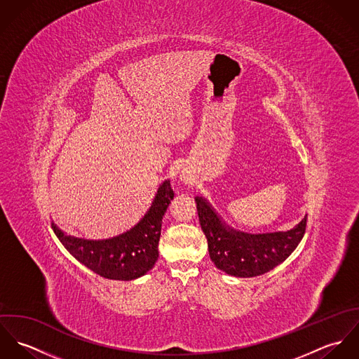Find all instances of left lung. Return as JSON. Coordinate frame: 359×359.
Segmentation results:
<instances>
[{
  "label": "left lung",
  "mask_w": 359,
  "mask_h": 359,
  "mask_svg": "<svg viewBox=\"0 0 359 359\" xmlns=\"http://www.w3.org/2000/svg\"><path fill=\"white\" fill-rule=\"evenodd\" d=\"M201 226L214 265L236 278L262 275L290 256L302 242L307 215L287 231L250 233L229 226L203 196H196Z\"/></svg>",
  "instance_id": "obj_1"
}]
</instances>
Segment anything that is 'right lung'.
<instances>
[{
	"mask_svg": "<svg viewBox=\"0 0 359 359\" xmlns=\"http://www.w3.org/2000/svg\"><path fill=\"white\" fill-rule=\"evenodd\" d=\"M174 198L170 180H164L145 215L128 231L107 239H86L52 228L65 249L84 266L113 280H134L154 268L158 257L163 215Z\"/></svg>",
	"mask_w": 359,
	"mask_h": 359,
	"instance_id": "obj_1",
	"label": "right lung"
}]
</instances>
